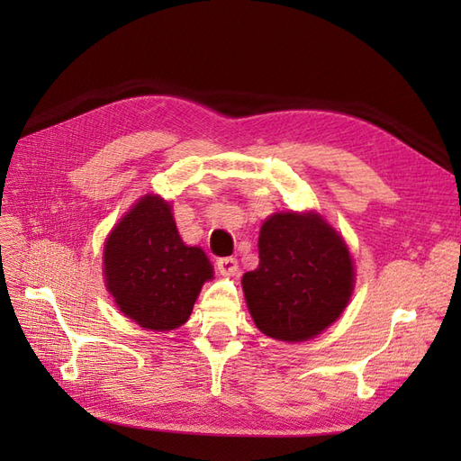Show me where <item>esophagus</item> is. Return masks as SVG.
<instances>
[{"label":"esophagus","instance_id":"34e87169","mask_svg":"<svg viewBox=\"0 0 461 461\" xmlns=\"http://www.w3.org/2000/svg\"><path fill=\"white\" fill-rule=\"evenodd\" d=\"M217 271L221 275H234L239 271V261H236V258H221L217 259Z\"/></svg>","mask_w":461,"mask_h":461}]
</instances>
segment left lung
<instances>
[{"label":"left lung","instance_id":"obj_1","mask_svg":"<svg viewBox=\"0 0 461 461\" xmlns=\"http://www.w3.org/2000/svg\"><path fill=\"white\" fill-rule=\"evenodd\" d=\"M259 265L242 276L248 310L271 339L303 342L337 321L354 290V261L319 213H275L259 230Z\"/></svg>","mask_w":461,"mask_h":461}]
</instances>
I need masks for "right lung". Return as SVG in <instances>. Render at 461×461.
I'll use <instances>...</instances> for the list:
<instances>
[{
    "label": "right lung",
    "instance_id": "1",
    "mask_svg": "<svg viewBox=\"0 0 461 461\" xmlns=\"http://www.w3.org/2000/svg\"><path fill=\"white\" fill-rule=\"evenodd\" d=\"M104 275L124 317L173 330L188 321L213 267L202 248L180 239L169 202L146 194L107 236Z\"/></svg>",
    "mask_w": 461,
    "mask_h": 461
}]
</instances>
